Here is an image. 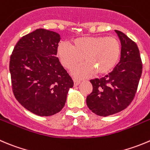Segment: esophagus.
I'll return each instance as SVG.
<instances>
[{"label": "esophagus", "instance_id": "1", "mask_svg": "<svg viewBox=\"0 0 150 150\" xmlns=\"http://www.w3.org/2000/svg\"><path fill=\"white\" fill-rule=\"evenodd\" d=\"M73 81H74V85H75V86H78L80 83H81V80H79V79L74 78Z\"/></svg>", "mask_w": 150, "mask_h": 150}]
</instances>
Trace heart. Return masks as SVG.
<instances>
[{
    "mask_svg": "<svg viewBox=\"0 0 150 150\" xmlns=\"http://www.w3.org/2000/svg\"><path fill=\"white\" fill-rule=\"evenodd\" d=\"M121 54V45L116 37L85 36L77 38L72 45L59 43L58 55L62 65L71 69L79 63L82 58L85 63L75 67L72 73L84 77L96 72L97 74L108 72L115 67Z\"/></svg>",
    "mask_w": 150,
    "mask_h": 150,
    "instance_id": "1",
    "label": "heart"
}]
</instances>
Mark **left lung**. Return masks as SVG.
Instances as JSON below:
<instances>
[{"mask_svg": "<svg viewBox=\"0 0 150 150\" xmlns=\"http://www.w3.org/2000/svg\"><path fill=\"white\" fill-rule=\"evenodd\" d=\"M115 32L122 45L120 62L108 75L90 81L93 90L86 97L88 108L100 117L117 114L130 104L142 73L137 45L122 32Z\"/></svg>", "mask_w": 150, "mask_h": 150, "instance_id": "obj_1", "label": "left lung"}]
</instances>
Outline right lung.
Returning a JSON list of instances; mask_svg holds the SVG:
<instances>
[{"instance_id": "obj_1", "label": "right lung", "mask_w": 150, "mask_h": 150, "mask_svg": "<svg viewBox=\"0 0 150 150\" xmlns=\"http://www.w3.org/2000/svg\"><path fill=\"white\" fill-rule=\"evenodd\" d=\"M60 40L56 32L36 29L17 42L10 57L14 97L25 108L41 117L59 113L74 85L56 56Z\"/></svg>"}]
</instances>
